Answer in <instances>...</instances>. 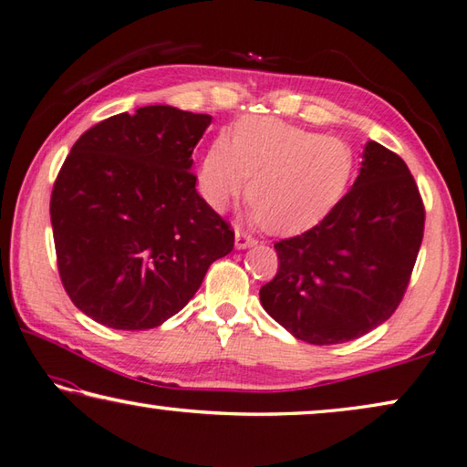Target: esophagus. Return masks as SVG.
I'll return each instance as SVG.
<instances>
[{"mask_svg":"<svg viewBox=\"0 0 467 467\" xmlns=\"http://www.w3.org/2000/svg\"><path fill=\"white\" fill-rule=\"evenodd\" d=\"M254 244H256V240L252 238L250 234L242 232V229H235V248H238V250H244V248L254 246Z\"/></svg>","mask_w":467,"mask_h":467,"instance_id":"esophagus-1","label":"esophagus"}]
</instances>
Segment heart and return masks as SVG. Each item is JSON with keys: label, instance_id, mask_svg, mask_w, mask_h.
<instances>
[{"label": "heart", "instance_id": "obj_1", "mask_svg": "<svg viewBox=\"0 0 467 467\" xmlns=\"http://www.w3.org/2000/svg\"><path fill=\"white\" fill-rule=\"evenodd\" d=\"M355 153L337 137L271 117H248L219 133L201 163V191L215 211L246 191L250 219L275 234L314 227L345 196Z\"/></svg>", "mask_w": 467, "mask_h": 467}]
</instances>
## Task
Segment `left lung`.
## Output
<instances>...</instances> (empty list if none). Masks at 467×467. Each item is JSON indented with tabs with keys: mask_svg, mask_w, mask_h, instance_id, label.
<instances>
[{
	"mask_svg": "<svg viewBox=\"0 0 467 467\" xmlns=\"http://www.w3.org/2000/svg\"><path fill=\"white\" fill-rule=\"evenodd\" d=\"M424 204L404 160L375 141L320 223L275 244L279 271L260 289L273 320L309 345H340L396 312L419 256Z\"/></svg>",
	"mask_w": 467,
	"mask_h": 467,
	"instance_id": "left-lung-1",
	"label": "left lung"
}]
</instances>
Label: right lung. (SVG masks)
Segmentation results:
<instances>
[{
    "label": "right lung",
    "instance_id": "obj_1",
    "mask_svg": "<svg viewBox=\"0 0 467 467\" xmlns=\"http://www.w3.org/2000/svg\"><path fill=\"white\" fill-rule=\"evenodd\" d=\"M209 114L155 104L88 129L55 180L57 266L73 306L114 330L178 314L234 229L196 192L192 150Z\"/></svg>",
    "mask_w": 467,
    "mask_h": 467
}]
</instances>
